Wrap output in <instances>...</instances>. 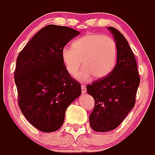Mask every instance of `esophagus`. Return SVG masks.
I'll return each mask as SVG.
<instances>
[{
    "label": "esophagus",
    "mask_w": 155,
    "mask_h": 155,
    "mask_svg": "<svg viewBox=\"0 0 155 155\" xmlns=\"http://www.w3.org/2000/svg\"><path fill=\"white\" fill-rule=\"evenodd\" d=\"M81 91L82 93H86V91H87V88H86L85 86L83 85V84L81 85Z\"/></svg>",
    "instance_id": "34e87169"
}]
</instances>
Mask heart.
I'll use <instances>...</instances> for the list:
<instances>
[{
	"instance_id": "1",
	"label": "heart",
	"mask_w": 155,
	"mask_h": 155,
	"mask_svg": "<svg viewBox=\"0 0 155 155\" xmlns=\"http://www.w3.org/2000/svg\"><path fill=\"white\" fill-rule=\"evenodd\" d=\"M61 56L67 71L73 76L84 64V68L76 78L89 81L93 76L102 78L112 72L117 61L118 50L112 37L91 32L75 39L72 46H64Z\"/></svg>"
}]
</instances>
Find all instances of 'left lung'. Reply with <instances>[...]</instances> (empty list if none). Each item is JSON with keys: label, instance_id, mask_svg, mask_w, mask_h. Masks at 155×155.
<instances>
[{"label": "left lung", "instance_id": "left-lung-1", "mask_svg": "<svg viewBox=\"0 0 155 155\" xmlns=\"http://www.w3.org/2000/svg\"><path fill=\"white\" fill-rule=\"evenodd\" d=\"M107 28L117 46L116 64L109 74L87 85V92L94 99L90 126L96 132H108L120 125L134 107L140 81L136 59L126 38L116 28Z\"/></svg>", "mask_w": 155, "mask_h": 155}]
</instances>
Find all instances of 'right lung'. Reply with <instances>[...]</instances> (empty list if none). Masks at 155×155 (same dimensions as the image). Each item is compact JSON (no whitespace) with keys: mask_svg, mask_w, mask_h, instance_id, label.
Segmentation results:
<instances>
[{"mask_svg":"<svg viewBox=\"0 0 155 155\" xmlns=\"http://www.w3.org/2000/svg\"><path fill=\"white\" fill-rule=\"evenodd\" d=\"M80 35L74 28L49 25L39 30L20 52L15 81L21 113L45 133L63 125L66 109L81 94V84L64 65L61 51Z\"/></svg>","mask_w":155,"mask_h":155,"instance_id":"1","label":"right lung"}]
</instances>
